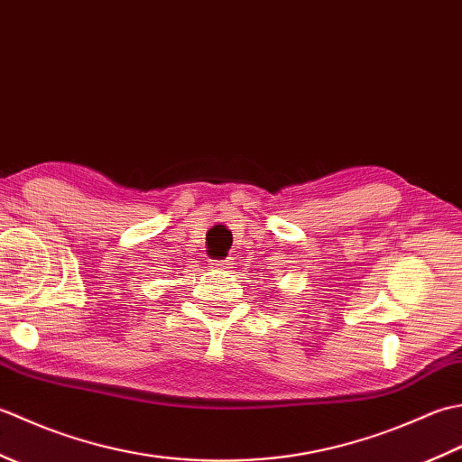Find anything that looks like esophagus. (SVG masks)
<instances>
[{
  "label": "esophagus",
  "mask_w": 462,
  "mask_h": 462,
  "mask_svg": "<svg viewBox=\"0 0 462 462\" xmlns=\"http://www.w3.org/2000/svg\"><path fill=\"white\" fill-rule=\"evenodd\" d=\"M208 268H214V270H222V272H226V270H230V268H232V262H230V258H226V260H210Z\"/></svg>",
  "instance_id": "obj_1"
}]
</instances>
